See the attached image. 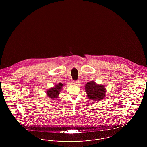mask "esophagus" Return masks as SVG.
<instances>
[{
  "instance_id": "esophagus-1",
  "label": "esophagus",
  "mask_w": 147,
  "mask_h": 147,
  "mask_svg": "<svg viewBox=\"0 0 147 147\" xmlns=\"http://www.w3.org/2000/svg\"><path fill=\"white\" fill-rule=\"evenodd\" d=\"M72 84H74V85H78V81H73V82H72Z\"/></svg>"
}]
</instances>
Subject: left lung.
I'll use <instances>...</instances> for the list:
<instances>
[{
  "instance_id": "1",
  "label": "left lung",
  "mask_w": 147,
  "mask_h": 147,
  "mask_svg": "<svg viewBox=\"0 0 147 147\" xmlns=\"http://www.w3.org/2000/svg\"><path fill=\"white\" fill-rule=\"evenodd\" d=\"M85 90L88 98L97 101L102 99L106 94V89L104 86L96 84L93 81L86 84Z\"/></svg>"
}]
</instances>
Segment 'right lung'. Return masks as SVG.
<instances>
[{
    "mask_svg": "<svg viewBox=\"0 0 147 147\" xmlns=\"http://www.w3.org/2000/svg\"><path fill=\"white\" fill-rule=\"evenodd\" d=\"M63 84L61 83H59L58 85H55V86L53 88H51L47 91V94L48 96L51 98H58V95L60 94V90L62 89Z\"/></svg>",
    "mask_w": 147,
    "mask_h": 147,
    "instance_id": "1",
    "label": "right lung"
}]
</instances>
